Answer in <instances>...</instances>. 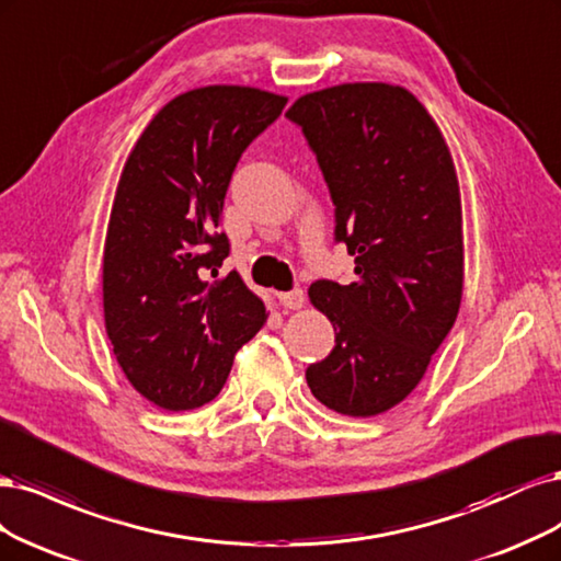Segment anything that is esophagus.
<instances>
[{
	"label": "esophagus",
	"instance_id": "34e87169",
	"mask_svg": "<svg viewBox=\"0 0 561 561\" xmlns=\"http://www.w3.org/2000/svg\"><path fill=\"white\" fill-rule=\"evenodd\" d=\"M277 298H279V302L286 307V310H300V307L305 305L302 288H294V291L277 294Z\"/></svg>",
	"mask_w": 561,
	"mask_h": 561
}]
</instances>
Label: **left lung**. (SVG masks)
Instances as JSON below:
<instances>
[{
  "label": "left lung",
  "mask_w": 561,
  "mask_h": 561,
  "mask_svg": "<svg viewBox=\"0 0 561 561\" xmlns=\"http://www.w3.org/2000/svg\"><path fill=\"white\" fill-rule=\"evenodd\" d=\"M286 118L317 156L335 205V242L356 265L352 284L310 286L335 347L305 370L307 387L340 414L375 417L420 385L459 314L455 162L436 121L401 85L323 88L298 98Z\"/></svg>",
  "instance_id": "8db88e82"
}]
</instances>
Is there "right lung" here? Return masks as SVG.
Masks as SVG:
<instances>
[{"mask_svg": "<svg viewBox=\"0 0 561 561\" xmlns=\"http://www.w3.org/2000/svg\"><path fill=\"white\" fill-rule=\"evenodd\" d=\"M284 106L249 85L188 90L125 160L104 242V327L125 377L162 410L209 403L267 319L234 270L219 277L230 251L219 224L240 156Z\"/></svg>", "mask_w": 561, "mask_h": 561, "instance_id": "add662e5", "label": "right lung"}]
</instances>
